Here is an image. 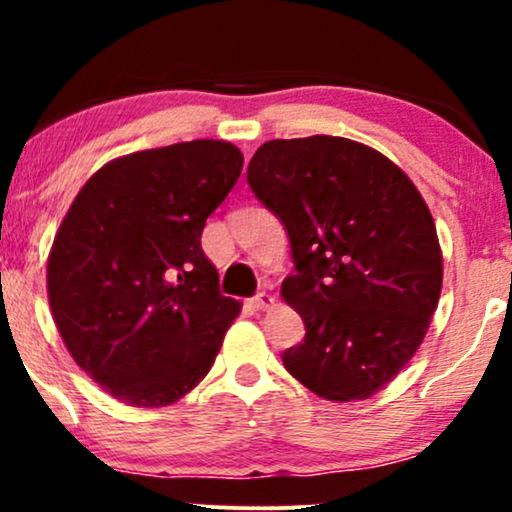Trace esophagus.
Instances as JSON below:
<instances>
[{
	"mask_svg": "<svg viewBox=\"0 0 512 512\" xmlns=\"http://www.w3.org/2000/svg\"><path fill=\"white\" fill-rule=\"evenodd\" d=\"M250 305L255 310H267V308H272V305H274V296H272V293H267V291H260L257 296L250 298Z\"/></svg>",
	"mask_w": 512,
	"mask_h": 512,
	"instance_id": "esophagus-1",
	"label": "esophagus"
}]
</instances>
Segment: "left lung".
I'll return each mask as SVG.
<instances>
[{
  "label": "left lung",
  "mask_w": 512,
  "mask_h": 512,
  "mask_svg": "<svg viewBox=\"0 0 512 512\" xmlns=\"http://www.w3.org/2000/svg\"><path fill=\"white\" fill-rule=\"evenodd\" d=\"M248 185L291 240L281 293L305 337L284 368L332 402L383 390L424 342L443 286L424 197L390 158L325 134L262 144Z\"/></svg>",
  "instance_id": "8db88e82"
}]
</instances>
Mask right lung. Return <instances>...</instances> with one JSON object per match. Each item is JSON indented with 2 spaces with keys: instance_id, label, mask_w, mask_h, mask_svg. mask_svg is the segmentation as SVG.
I'll use <instances>...</instances> for the list:
<instances>
[{
  "instance_id": "right-lung-1",
  "label": "right lung",
  "mask_w": 512,
  "mask_h": 512,
  "mask_svg": "<svg viewBox=\"0 0 512 512\" xmlns=\"http://www.w3.org/2000/svg\"><path fill=\"white\" fill-rule=\"evenodd\" d=\"M243 170L197 139L108 163L81 187L48 260L52 317L74 361L132 407L178 402L209 373L240 305L219 291L204 223Z\"/></svg>"
}]
</instances>
